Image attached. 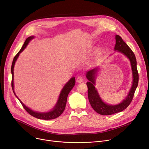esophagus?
Wrapping results in <instances>:
<instances>
[{"label":"esophagus","mask_w":149,"mask_h":149,"mask_svg":"<svg viewBox=\"0 0 149 149\" xmlns=\"http://www.w3.org/2000/svg\"><path fill=\"white\" fill-rule=\"evenodd\" d=\"M83 81V77H81V76H78V77H77V81L78 83H81V82H82Z\"/></svg>","instance_id":"obj_1"}]
</instances>
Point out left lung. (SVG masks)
<instances>
[{
    "instance_id": "1",
    "label": "left lung",
    "mask_w": 149,
    "mask_h": 149,
    "mask_svg": "<svg viewBox=\"0 0 149 149\" xmlns=\"http://www.w3.org/2000/svg\"><path fill=\"white\" fill-rule=\"evenodd\" d=\"M116 40L115 50L123 53L130 60L132 70L133 83L130 93L126 99H125L120 104L116 105H108L102 101L95 87V76L97 72V68H95L88 71L86 74V77L88 80L87 83L88 101L93 110L96 113L101 115H111L121 112L126 109L132 101L135 90L138 86V80H139V75H138L136 68V60L134 52L130 47L123 41L122 38L119 35L116 36Z\"/></svg>"
}]
</instances>
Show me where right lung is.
I'll return each instance as SVG.
<instances>
[{"mask_svg": "<svg viewBox=\"0 0 149 149\" xmlns=\"http://www.w3.org/2000/svg\"><path fill=\"white\" fill-rule=\"evenodd\" d=\"M33 38H34L33 36H30V37H28L26 39V41H25L22 48H21L20 50L18 52V53L15 55V56L14 57V58L13 59L12 66H11V73H12L11 86H12L13 92L15 94V93L14 91V65H15V61H17V59L19 53L23 51V49L26 47V46L29 44V41H31V39H32ZM75 77H72V78L70 79V80H69L65 84V86L63 88L62 91H61V93L60 94V96H59L58 101H57L56 106L54 107V108L53 109V110L49 111V112H48V113H38V112H36V111H34L31 110V109H29L25 105H24V104H23L22 102L19 100L18 97L16 95L15 96L18 99L19 102H21L22 106L25 109V110L30 115H31L37 118H39V119H43V120L54 119V118H56L58 117V116H60L62 114V113L64 111L65 109V107H66V104L68 95L69 93L72 90L73 87L75 86Z\"/></svg>", "mask_w": 149, "mask_h": 149, "instance_id": "right-lung-1", "label": "right lung"}]
</instances>
